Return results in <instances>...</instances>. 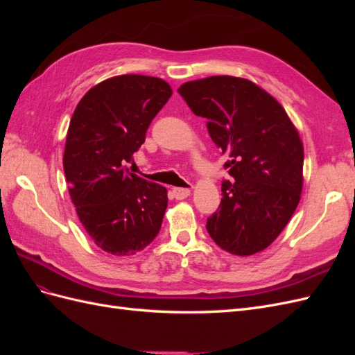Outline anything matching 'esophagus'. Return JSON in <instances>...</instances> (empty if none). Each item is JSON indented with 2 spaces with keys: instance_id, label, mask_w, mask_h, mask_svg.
<instances>
[{
  "instance_id": "1",
  "label": "esophagus",
  "mask_w": 355,
  "mask_h": 355,
  "mask_svg": "<svg viewBox=\"0 0 355 355\" xmlns=\"http://www.w3.org/2000/svg\"><path fill=\"white\" fill-rule=\"evenodd\" d=\"M173 196L176 200H185L191 196V191L188 188H173Z\"/></svg>"
}]
</instances>
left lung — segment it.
<instances>
[{
	"label": "left lung",
	"instance_id": "8db88e82",
	"mask_svg": "<svg viewBox=\"0 0 355 355\" xmlns=\"http://www.w3.org/2000/svg\"><path fill=\"white\" fill-rule=\"evenodd\" d=\"M191 111L207 120L235 182L222 184L220 206L206 228L222 250H265L295 213L304 185V145L277 99L250 80L214 75L179 87Z\"/></svg>",
	"mask_w": 355,
	"mask_h": 355
}]
</instances>
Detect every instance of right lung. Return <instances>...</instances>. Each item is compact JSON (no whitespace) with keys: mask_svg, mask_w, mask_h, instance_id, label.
<instances>
[{"mask_svg":"<svg viewBox=\"0 0 355 355\" xmlns=\"http://www.w3.org/2000/svg\"><path fill=\"white\" fill-rule=\"evenodd\" d=\"M171 87L148 75H118L83 96L71 118L63 170L80 222L114 256L144 250L159 232L167 189L130 173L127 163Z\"/></svg>","mask_w":355,"mask_h":355,"instance_id":"right-lung-1","label":"right lung"}]
</instances>
